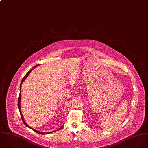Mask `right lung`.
Instances as JSON below:
<instances>
[{
  "mask_svg": "<svg viewBox=\"0 0 148 148\" xmlns=\"http://www.w3.org/2000/svg\"><path fill=\"white\" fill-rule=\"evenodd\" d=\"M38 65H39V64H37V65H36V66H35L31 70H30V71L25 75V76L23 78V79H22V81H21V85H20V93H19V98H18V109H19V112H20V114H21V117H22V121H23V123H25V125L27 126V127H29L30 129H32V130H34V132H35L36 133H39V134H50V133H53V132H56V130H58L59 129H62V127H63V126H61L59 129H58V130H55V131H53V132H39V131H38V130H35V129H34V128H32L31 127H30V126H29L27 123H26V122H25V119H24V118H23V114H22V112H21V95H22V93H21V88H22V83L25 81V80L26 79V78L28 77V75L30 74V73H31V71L34 69V68H35L36 66H38Z\"/></svg>",
  "mask_w": 148,
  "mask_h": 148,
  "instance_id": "1",
  "label": "right lung"
}]
</instances>
